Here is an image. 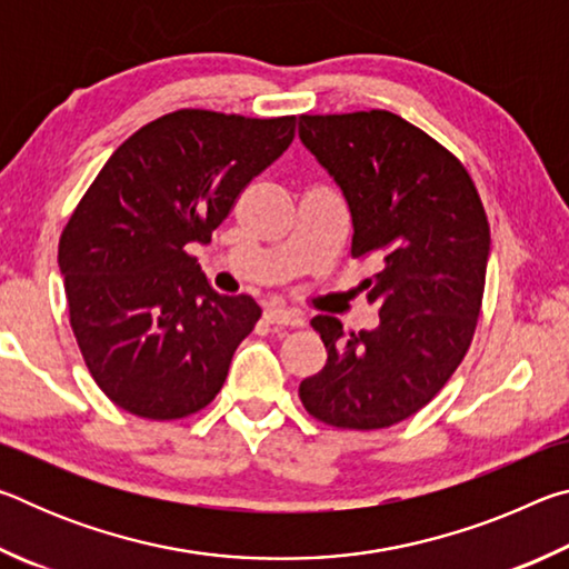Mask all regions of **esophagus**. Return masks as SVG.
I'll return each mask as SVG.
<instances>
[{
  "instance_id": "34e87169",
  "label": "esophagus",
  "mask_w": 569,
  "mask_h": 569,
  "mask_svg": "<svg viewBox=\"0 0 569 569\" xmlns=\"http://www.w3.org/2000/svg\"><path fill=\"white\" fill-rule=\"evenodd\" d=\"M266 321L273 326H286V329H301L306 323V316L301 311H293V308L271 306L266 308Z\"/></svg>"
}]
</instances>
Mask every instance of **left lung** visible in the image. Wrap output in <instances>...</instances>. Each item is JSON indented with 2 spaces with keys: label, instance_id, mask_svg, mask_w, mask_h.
I'll use <instances>...</instances> for the list:
<instances>
[{
  "label": "left lung",
  "instance_id": "obj_1",
  "mask_svg": "<svg viewBox=\"0 0 569 569\" xmlns=\"http://www.w3.org/2000/svg\"><path fill=\"white\" fill-rule=\"evenodd\" d=\"M298 138L349 203L351 256L379 261L363 286L381 319L343 333L316 316L329 359L298 397L329 427L387 429L427 407L469 351L489 261L485 206L459 158L393 112L301 114Z\"/></svg>",
  "mask_w": 569,
  "mask_h": 569
}]
</instances>
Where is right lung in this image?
<instances>
[{"mask_svg": "<svg viewBox=\"0 0 569 569\" xmlns=\"http://www.w3.org/2000/svg\"><path fill=\"white\" fill-rule=\"evenodd\" d=\"M296 118L176 110L112 152L60 238L70 326L104 397L142 419L206 409L261 319L220 296L188 243L213 230L293 142Z\"/></svg>", "mask_w": 569, "mask_h": 569, "instance_id": "add662e5", "label": "right lung"}]
</instances>
